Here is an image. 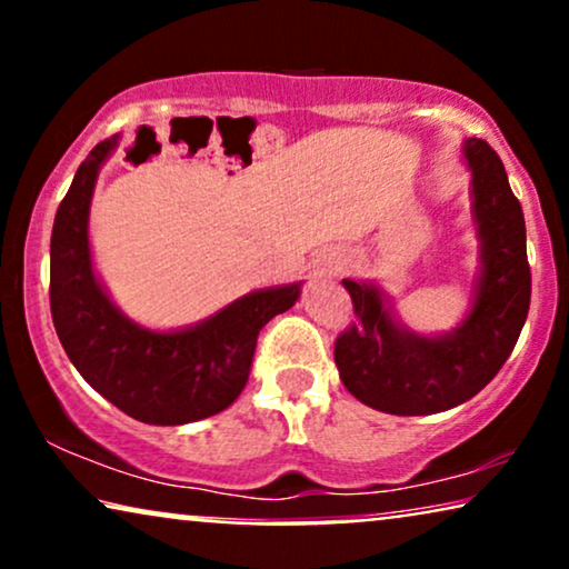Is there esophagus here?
Listing matches in <instances>:
<instances>
[{
	"instance_id": "34e87169",
	"label": "esophagus",
	"mask_w": 569,
	"mask_h": 569,
	"mask_svg": "<svg viewBox=\"0 0 569 569\" xmlns=\"http://www.w3.org/2000/svg\"><path fill=\"white\" fill-rule=\"evenodd\" d=\"M345 267H347V259H345V253H339V251L326 253L321 259V269L326 271V274H341Z\"/></svg>"
}]
</instances>
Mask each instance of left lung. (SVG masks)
<instances>
[{"label": "left lung", "mask_w": 569, "mask_h": 569, "mask_svg": "<svg viewBox=\"0 0 569 569\" xmlns=\"http://www.w3.org/2000/svg\"><path fill=\"white\" fill-rule=\"evenodd\" d=\"M481 277L471 313L446 337L396 326L376 284L345 279L355 321L333 345L339 378L368 407L399 417L453 409L477 396L508 360L531 306L526 220L508 173L485 139H466Z\"/></svg>", "instance_id": "left-lung-1"}]
</instances>
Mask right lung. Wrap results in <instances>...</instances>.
Here are the masks:
<instances>
[{
  "mask_svg": "<svg viewBox=\"0 0 569 569\" xmlns=\"http://www.w3.org/2000/svg\"><path fill=\"white\" fill-rule=\"evenodd\" d=\"M119 144L103 139L77 168L51 230V318L80 376L123 415L147 425H186L228 409L248 383L256 339L295 306L300 284L230 302L199 326L150 331L131 323L96 279L88 243L98 170Z\"/></svg>",
  "mask_w": 569,
  "mask_h": 569,
  "instance_id": "right-lung-1",
  "label": "right lung"
}]
</instances>
